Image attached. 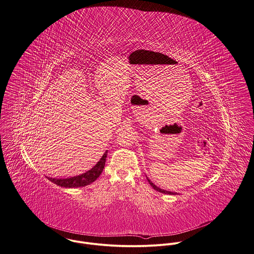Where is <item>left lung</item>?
<instances>
[{"label": "left lung", "instance_id": "left-lung-1", "mask_svg": "<svg viewBox=\"0 0 254 254\" xmlns=\"http://www.w3.org/2000/svg\"><path fill=\"white\" fill-rule=\"evenodd\" d=\"M147 181H148V183L150 184V186L152 187L153 189L155 190H158V191H160V192H162V193H165V194H179L178 192H173V191H168V190H162V189H160V188H158L157 186H155L154 184H153L152 182L147 178Z\"/></svg>", "mask_w": 254, "mask_h": 254}]
</instances>
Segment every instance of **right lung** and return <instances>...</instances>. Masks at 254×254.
I'll list each match as a JSON object with an SVG mask.
<instances>
[{
	"mask_svg": "<svg viewBox=\"0 0 254 254\" xmlns=\"http://www.w3.org/2000/svg\"><path fill=\"white\" fill-rule=\"evenodd\" d=\"M107 154L108 153L106 151L103 154L101 159L96 163V165L93 168H91L89 171H87L81 175L70 177V178H65V179H57V178H51V177H47V178L49 181H51L52 183H54L60 187L68 188V189L88 186V185L92 184L93 182H95L101 175L103 169L105 167Z\"/></svg>",
	"mask_w": 254,
	"mask_h": 254,
	"instance_id": "1",
	"label": "right lung"
}]
</instances>
